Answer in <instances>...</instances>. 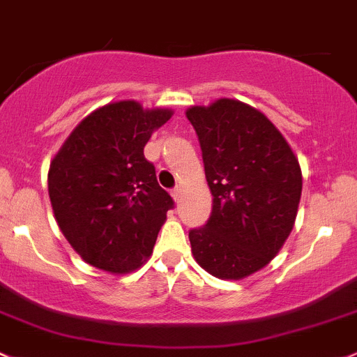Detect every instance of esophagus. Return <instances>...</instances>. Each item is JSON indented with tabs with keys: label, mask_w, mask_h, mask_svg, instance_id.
I'll return each mask as SVG.
<instances>
[{
	"label": "esophagus",
	"mask_w": 357,
	"mask_h": 357,
	"mask_svg": "<svg viewBox=\"0 0 357 357\" xmlns=\"http://www.w3.org/2000/svg\"><path fill=\"white\" fill-rule=\"evenodd\" d=\"M172 196H174L175 203H178L180 197H182V189H180V187H174V189H172Z\"/></svg>",
	"instance_id": "1"
}]
</instances>
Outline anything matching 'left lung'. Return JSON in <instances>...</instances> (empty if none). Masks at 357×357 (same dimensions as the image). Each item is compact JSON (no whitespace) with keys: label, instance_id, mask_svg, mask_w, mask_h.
<instances>
[{"label":"left lung","instance_id":"1","mask_svg":"<svg viewBox=\"0 0 357 357\" xmlns=\"http://www.w3.org/2000/svg\"><path fill=\"white\" fill-rule=\"evenodd\" d=\"M213 194L208 222L189 232L192 255L213 277L238 280L261 270L284 245L297 215L303 177L273 123L234 99L192 106Z\"/></svg>","mask_w":357,"mask_h":357}]
</instances>
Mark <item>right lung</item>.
I'll list each match as a JSON object with an SVG mask.
<instances>
[{
	"label": "right lung",
	"mask_w": 357,
	"mask_h": 357,
	"mask_svg": "<svg viewBox=\"0 0 357 357\" xmlns=\"http://www.w3.org/2000/svg\"><path fill=\"white\" fill-rule=\"evenodd\" d=\"M168 109L119 101L91 113L54 156L47 189L54 216L73 249L93 266L128 273L148 259L174 199L144 158Z\"/></svg>",
	"instance_id": "obj_1"
}]
</instances>
